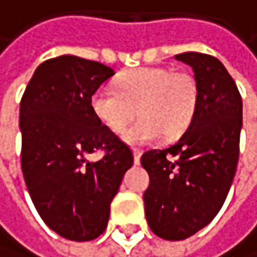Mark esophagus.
Returning <instances> with one entry per match:
<instances>
[{"mask_svg": "<svg viewBox=\"0 0 257 257\" xmlns=\"http://www.w3.org/2000/svg\"><path fill=\"white\" fill-rule=\"evenodd\" d=\"M140 158H142V151L140 150H134V162L140 164Z\"/></svg>", "mask_w": 257, "mask_h": 257, "instance_id": "1", "label": "esophagus"}]
</instances>
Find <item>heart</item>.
<instances>
[{"instance_id": "1", "label": "heart", "mask_w": 257, "mask_h": 257, "mask_svg": "<svg viewBox=\"0 0 257 257\" xmlns=\"http://www.w3.org/2000/svg\"><path fill=\"white\" fill-rule=\"evenodd\" d=\"M197 104L195 78L165 67L130 70L117 79V89L103 85L90 98L93 115L113 133H121L137 109L140 118L123 134L130 145H148L162 133L172 137L186 131Z\"/></svg>"}]
</instances>
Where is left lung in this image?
I'll return each mask as SVG.
<instances>
[{
	"instance_id": "left-lung-1",
	"label": "left lung",
	"mask_w": 257,
	"mask_h": 257,
	"mask_svg": "<svg viewBox=\"0 0 257 257\" xmlns=\"http://www.w3.org/2000/svg\"><path fill=\"white\" fill-rule=\"evenodd\" d=\"M175 59L195 73V117L172 147L150 150L140 159L150 175L144 193L147 221L165 240H184L218 214L237 168L242 130V98L225 65L192 51Z\"/></svg>"
}]
</instances>
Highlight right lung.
<instances>
[{
    "instance_id": "obj_1",
    "label": "right lung",
    "mask_w": 257,
    "mask_h": 257,
    "mask_svg": "<svg viewBox=\"0 0 257 257\" xmlns=\"http://www.w3.org/2000/svg\"><path fill=\"white\" fill-rule=\"evenodd\" d=\"M113 70L64 54L37 67L20 103L22 170L31 200L50 229L76 242L103 234L110 203L134 158L96 120L90 98ZM104 151L99 161L89 160Z\"/></svg>"
}]
</instances>
